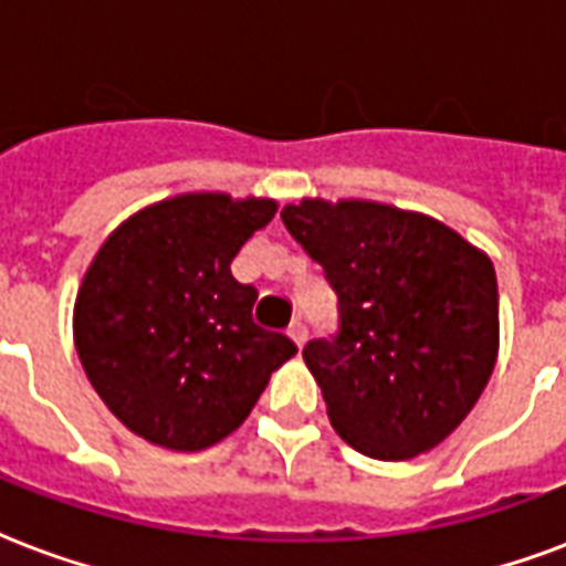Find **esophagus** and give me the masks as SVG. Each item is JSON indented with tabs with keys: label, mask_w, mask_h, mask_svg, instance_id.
<instances>
[{
	"label": "esophagus",
	"mask_w": 566,
	"mask_h": 566,
	"mask_svg": "<svg viewBox=\"0 0 566 566\" xmlns=\"http://www.w3.org/2000/svg\"><path fill=\"white\" fill-rule=\"evenodd\" d=\"M287 335H291L296 347H302V344H305V338H308V329H305V323L302 321H293L291 326H287Z\"/></svg>",
	"instance_id": "1"
}]
</instances>
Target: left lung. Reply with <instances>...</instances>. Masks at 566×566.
I'll list each match as a JSON object with an SVG mask.
<instances>
[{
	"mask_svg": "<svg viewBox=\"0 0 566 566\" xmlns=\"http://www.w3.org/2000/svg\"><path fill=\"white\" fill-rule=\"evenodd\" d=\"M282 222L338 296L335 335L302 350L338 437L374 460L437 448L493 374V261L430 216L370 201L305 198Z\"/></svg>",
	"mask_w": 566,
	"mask_h": 566,
	"instance_id": "obj_1",
	"label": "left lung"
}]
</instances>
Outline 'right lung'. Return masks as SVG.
<instances>
[{"label":"right lung","instance_id":"obj_1","mask_svg":"<svg viewBox=\"0 0 566 566\" xmlns=\"http://www.w3.org/2000/svg\"><path fill=\"white\" fill-rule=\"evenodd\" d=\"M273 216L270 198L196 192L145 207L101 245L73 338L94 391L136 437L171 451L216 446L296 353L252 321L258 291L231 275Z\"/></svg>","mask_w":566,"mask_h":566}]
</instances>
